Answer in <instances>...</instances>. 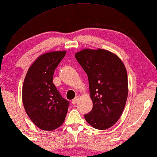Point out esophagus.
<instances>
[{"mask_svg":"<svg viewBox=\"0 0 157 157\" xmlns=\"http://www.w3.org/2000/svg\"><path fill=\"white\" fill-rule=\"evenodd\" d=\"M78 100H79V96H76V97L71 101V102L73 105H75V104H76V102H78Z\"/></svg>","mask_w":157,"mask_h":157,"instance_id":"1","label":"esophagus"}]
</instances>
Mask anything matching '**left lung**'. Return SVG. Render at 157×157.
Instances as JSON below:
<instances>
[{
	"mask_svg": "<svg viewBox=\"0 0 157 157\" xmlns=\"http://www.w3.org/2000/svg\"><path fill=\"white\" fill-rule=\"evenodd\" d=\"M75 57L88 77L93 109L85 119L98 130L112 127L120 119L126 105L128 83L122 60L109 50L85 48Z\"/></svg>",
	"mask_w": 157,
	"mask_h": 157,
	"instance_id": "left-lung-1",
	"label": "left lung"
}]
</instances>
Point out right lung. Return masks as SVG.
<instances>
[{
	"instance_id": "right-lung-1",
	"label": "right lung",
	"mask_w": 157,
	"mask_h": 157,
	"mask_svg": "<svg viewBox=\"0 0 157 157\" xmlns=\"http://www.w3.org/2000/svg\"><path fill=\"white\" fill-rule=\"evenodd\" d=\"M67 51L40 55L26 72L22 86L23 105L28 117L40 129L51 131L63 124L69 102L62 98L52 83L55 69Z\"/></svg>"
}]
</instances>
